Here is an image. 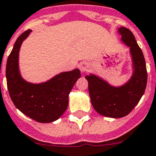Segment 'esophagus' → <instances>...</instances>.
I'll use <instances>...</instances> for the list:
<instances>
[{
	"label": "esophagus",
	"mask_w": 156,
	"mask_h": 156,
	"mask_svg": "<svg viewBox=\"0 0 156 156\" xmlns=\"http://www.w3.org/2000/svg\"><path fill=\"white\" fill-rule=\"evenodd\" d=\"M78 69H80V71L82 73H85L87 71H88L89 69H90V65H89L88 63L87 62H81L78 65Z\"/></svg>",
	"instance_id": "34e87169"
}]
</instances>
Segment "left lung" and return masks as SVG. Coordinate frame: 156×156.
<instances>
[{"label":"left lung","instance_id":"8db88e82","mask_svg":"<svg viewBox=\"0 0 156 156\" xmlns=\"http://www.w3.org/2000/svg\"><path fill=\"white\" fill-rule=\"evenodd\" d=\"M121 41L130 48L133 75L120 87H114L95 74L87 75L91 102L98 114L109 118L124 117L133 110L146 90L147 72L144 55L129 29L120 27Z\"/></svg>","mask_w":156,"mask_h":156}]
</instances>
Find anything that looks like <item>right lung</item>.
Wrapping results in <instances>:
<instances>
[{
    "label": "right lung",
    "mask_w": 156,
    "mask_h": 156,
    "mask_svg": "<svg viewBox=\"0 0 156 156\" xmlns=\"http://www.w3.org/2000/svg\"><path fill=\"white\" fill-rule=\"evenodd\" d=\"M32 32L28 29L15 41L6 63L7 87L9 97L18 110L39 123H51L65 113L69 94L81 77L78 69L57 74L41 83H31L21 77L19 53L23 41Z\"/></svg>",
    "instance_id": "right-lung-1"
}]
</instances>
